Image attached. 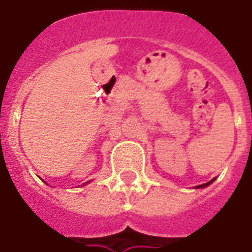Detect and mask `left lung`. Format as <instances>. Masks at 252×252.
I'll return each instance as SVG.
<instances>
[{
	"label": "left lung",
	"instance_id": "obj_1",
	"mask_svg": "<svg viewBox=\"0 0 252 252\" xmlns=\"http://www.w3.org/2000/svg\"><path fill=\"white\" fill-rule=\"evenodd\" d=\"M215 179H217V178H213V179H211V181H210V182H208V183H204V185L196 186V187H194V188H205V187H208V186H210V185H211V183H213V182H214V181H215Z\"/></svg>",
	"mask_w": 252,
	"mask_h": 252
}]
</instances>
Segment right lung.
Wrapping results in <instances>:
<instances>
[{"mask_svg": "<svg viewBox=\"0 0 252 252\" xmlns=\"http://www.w3.org/2000/svg\"><path fill=\"white\" fill-rule=\"evenodd\" d=\"M86 183H90V181H88V182H86ZM86 183H84V185H86Z\"/></svg>", "mask_w": 252, "mask_h": 252, "instance_id": "right-lung-1", "label": "right lung"}]
</instances>
